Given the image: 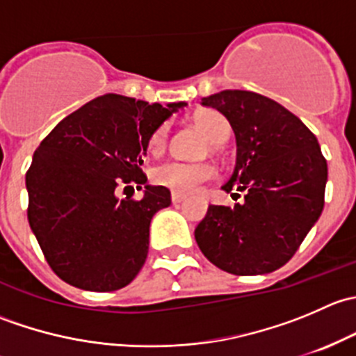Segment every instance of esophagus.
I'll return each mask as SVG.
<instances>
[{"instance_id": "obj_1", "label": "esophagus", "mask_w": 356, "mask_h": 356, "mask_svg": "<svg viewBox=\"0 0 356 356\" xmlns=\"http://www.w3.org/2000/svg\"><path fill=\"white\" fill-rule=\"evenodd\" d=\"M186 198H188V195H184V193H172V203H181V201H184Z\"/></svg>"}]
</instances>
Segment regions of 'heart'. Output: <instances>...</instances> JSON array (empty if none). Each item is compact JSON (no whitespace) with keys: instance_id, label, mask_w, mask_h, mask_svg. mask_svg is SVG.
I'll use <instances>...</instances> for the list:
<instances>
[{"instance_id":"heart-1","label":"heart","mask_w":356,"mask_h":356,"mask_svg":"<svg viewBox=\"0 0 356 356\" xmlns=\"http://www.w3.org/2000/svg\"><path fill=\"white\" fill-rule=\"evenodd\" d=\"M196 125L201 129L211 145H220L229 136V124L220 113L213 110H203L196 113ZM168 125L161 124L148 139V148L153 153L161 152L167 145ZM217 172L210 163H182V161H163L152 170L153 182L161 188L177 193H193L204 182L215 179Z\"/></svg>"}]
</instances>
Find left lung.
Wrapping results in <instances>:
<instances>
[{"label": "left lung", "mask_w": 356, "mask_h": 356, "mask_svg": "<svg viewBox=\"0 0 356 356\" xmlns=\"http://www.w3.org/2000/svg\"><path fill=\"white\" fill-rule=\"evenodd\" d=\"M236 136V167L222 186L234 207L210 204L195 231L201 253L236 275L268 274L288 264L324 210L327 161L317 138L267 96L227 89L201 98Z\"/></svg>", "instance_id": "left-lung-1"}]
</instances>
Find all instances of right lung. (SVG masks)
<instances>
[{
  "label": "right lung",
  "instance_id": "add662e5",
  "mask_svg": "<svg viewBox=\"0 0 356 356\" xmlns=\"http://www.w3.org/2000/svg\"><path fill=\"white\" fill-rule=\"evenodd\" d=\"M186 103L98 96L63 118L39 145L25 175L27 218L49 267L86 291H115L138 275L148 257L153 215L170 191L146 184L148 139ZM134 181L139 202L118 200L116 188Z\"/></svg>",
  "mask_w": 356,
  "mask_h": 356
}]
</instances>
